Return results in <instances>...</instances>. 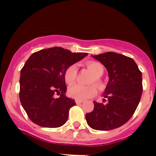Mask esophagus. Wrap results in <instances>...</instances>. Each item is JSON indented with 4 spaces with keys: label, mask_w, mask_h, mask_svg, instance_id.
I'll use <instances>...</instances> for the list:
<instances>
[{
    "label": "esophagus",
    "mask_w": 156,
    "mask_h": 156,
    "mask_svg": "<svg viewBox=\"0 0 156 156\" xmlns=\"http://www.w3.org/2000/svg\"><path fill=\"white\" fill-rule=\"evenodd\" d=\"M75 102H76V104H77V105H80V104H82L83 101V100H80V99H76Z\"/></svg>",
    "instance_id": "obj_1"
}]
</instances>
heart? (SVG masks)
Masks as SVG:
<instances>
[{"label":"heart","instance_id":"heart-1","mask_svg":"<svg viewBox=\"0 0 156 156\" xmlns=\"http://www.w3.org/2000/svg\"><path fill=\"white\" fill-rule=\"evenodd\" d=\"M87 67L95 76L94 81L98 85L101 86V82L99 78L101 77L105 68L104 66L98 62H89L87 63ZM78 68L75 64H72L66 68L64 72V79L68 84H73L77 78ZM96 94V88L94 85L83 86L81 84H74L71 86L68 89V94L72 98L80 100H84L88 98H91Z\"/></svg>","mask_w":156,"mask_h":156}]
</instances>
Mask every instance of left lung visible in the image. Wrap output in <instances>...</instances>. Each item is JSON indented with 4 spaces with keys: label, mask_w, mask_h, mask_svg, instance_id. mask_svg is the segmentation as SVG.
<instances>
[{
    "label": "left lung",
    "mask_w": 156,
    "mask_h": 156,
    "mask_svg": "<svg viewBox=\"0 0 156 156\" xmlns=\"http://www.w3.org/2000/svg\"><path fill=\"white\" fill-rule=\"evenodd\" d=\"M92 57L108 72V82L103 94L108 102L105 105L94 101V110L85 118L94 129L111 130L122 126L134 115L142 95V73L135 62L124 55L108 51Z\"/></svg>",
    "instance_id": "1"
}]
</instances>
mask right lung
<instances>
[{
    "label": "right lung",
    "instance_id": "1",
    "mask_svg": "<svg viewBox=\"0 0 156 156\" xmlns=\"http://www.w3.org/2000/svg\"><path fill=\"white\" fill-rule=\"evenodd\" d=\"M87 55L55 47L30 56L21 70L20 100L33 123L41 127L58 128L67 122L69 109L76 104L65 94L64 72ZM55 94L60 96L56 98Z\"/></svg>",
    "mask_w": 156,
    "mask_h": 156
}]
</instances>
